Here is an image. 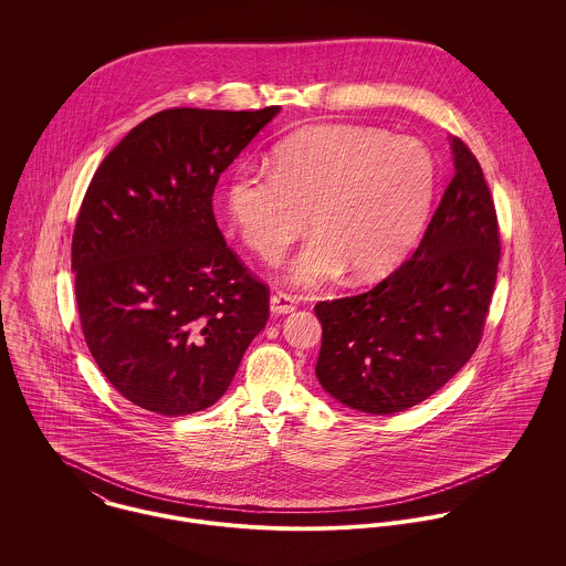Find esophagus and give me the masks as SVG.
<instances>
[{
  "mask_svg": "<svg viewBox=\"0 0 566 566\" xmlns=\"http://www.w3.org/2000/svg\"><path fill=\"white\" fill-rule=\"evenodd\" d=\"M296 310V303L290 294H283V292H274L270 296V312L274 316H285V314H292Z\"/></svg>",
  "mask_w": 566,
  "mask_h": 566,
  "instance_id": "esophagus-1",
  "label": "esophagus"
}]
</instances>
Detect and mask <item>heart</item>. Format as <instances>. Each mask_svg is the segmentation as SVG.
<instances>
[{"instance_id":"1","label":"heart","mask_w":566,"mask_h":566,"mask_svg":"<svg viewBox=\"0 0 566 566\" xmlns=\"http://www.w3.org/2000/svg\"><path fill=\"white\" fill-rule=\"evenodd\" d=\"M270 167H238L224 191L242 242L274 261L310 233L287 281L318 287L346 270L353 279L388 272L418 238L436 189L431 153L411 137L377 128L321 124L274 148Z\"/></svg>"}]
</instances>
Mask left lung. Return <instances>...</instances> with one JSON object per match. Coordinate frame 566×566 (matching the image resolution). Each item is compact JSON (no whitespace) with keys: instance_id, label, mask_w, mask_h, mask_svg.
I'll return each mask as SVG.
<instances>
[{"instance_id":"obj_1","label":"left lung","mask_w":566,"mask_h":566,"mask_svg":"<svg viewBox=\"0 0 566 566\" xmlns=\"http://www.w3.org/2000/svg\"><path fill=\"white\" fill-rule=\"evenodd\" d=\"M455 176L413 254L373 290L323 301L316 377L335 401L397 413L438 392L475 353L490 307L499 227L482 165L451 137Z\"/></svg>"}]
</instances>
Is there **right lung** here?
Returning a JSON list of instances; mask_svg holds the SVG:
<instances>
[{
    "instance_id": "1",
    "label": "right lung",
    "mask_w": 566,
    "mask_h": 566,
    "mask_svg": "<svg viewBox=\"0 0 566 566\" xmlns=\"http://www.w3.org/2000/svg\"><path fill=\"white\" fill-rule=\"evenodd\" d=\"M281 106L167 108L99 163L72 270L86 346L130 403L185 416L220 401L270 316V292L227 245L220 174Z\"/></svg>"
}]
</instances>
